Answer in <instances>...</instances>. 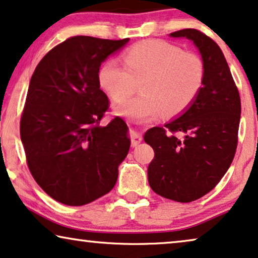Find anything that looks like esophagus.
Instances as JSON below:
<instances>
[{
    "label": "esophagus",
    "instance_id": "obj_1",
    "mask_svg": "<svg viewBox=\"0 0 258 258\" xmlns=\"http://www.w3.org/2000/svg\"><path fill=\"white\" fill-rule=\"evenodd\" d=\"M140 142H142V137H140L137 132H132L131 146H132V147H136L137 145H139Z\"/></svg>",
    "mask_w": 258,
    "mask_h": 258
}]
</instances>
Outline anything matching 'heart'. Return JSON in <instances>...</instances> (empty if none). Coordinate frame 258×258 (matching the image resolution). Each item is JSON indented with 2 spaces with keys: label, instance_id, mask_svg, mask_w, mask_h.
<instances>
[{
  "label": "heart",
  "instance_id": "heart-1",
  "mask_svg": "<svg viewBox=\"0 0 258 258\" xmlns=\"http://www.w3.org/2000/svg\"><path fill=\"white\" fill-rule=\"evenodd\" d=\"M122 57L125 66L108 60L99 72L101 87L114 101L131 95L140 84L142 93L115 106L119 115L146 120L163 111L167 115L179 114L203 87V60L166 41H143L127 49Z\"/></svg>",
  "mask_w": 258,
  "mask_h": 258
}]
</instances>
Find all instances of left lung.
<instances>
[{
  "label": "left lung",
  "mask_w": 258,
  "mask_h": 258,
  "mask_svg": "<svg viewBox=\"0 0 258 258\" xmlns=\"http://www.w3.org/2000/svg\"><path fill=\"white\" fill-rule=\"evenodd\" d=\"M172 37L194 41L205 67L203 87L186 111L164 127H152L144 140L154 150L147 169L152 190L171 201L188 203L219 183L235 157L241 98L223 51L197 29Z\"/></svg>",
  "instance_id": "8db88e82"
}]
</instances>
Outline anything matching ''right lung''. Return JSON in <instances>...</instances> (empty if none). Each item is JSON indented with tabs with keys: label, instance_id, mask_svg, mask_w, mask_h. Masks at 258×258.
I'll return each instance as SVG.
<instances>
[{
	"label": "right lung",
	"instance_id": "add662e5",
	"mask_svg": "<svg viewBox=\"0 0 258 258\" xmlns=\"http://www.w3.org/2000/svg\"><path fill=\"white\" fill-rule=\"evenodd\" d=\"M128 40L70 37L44 55L30 79L20 135L33 178L60 203H91L118 179L131 142L119 116L100 126L109 102L99 70Z\"/></svg>",
	"mask_w": 258,
	"mask_h": 258
}]
</instances>
